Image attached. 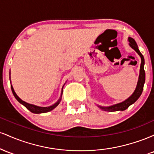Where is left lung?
Returning a JSON list of instances; mask_svg holds the SVG:
<instances>
[{"mask_svg":"<svg viewBox=\"0 0 154 154\" xmlns=\"http://www.w3.org/2000/svg\"><path fill=\"white\" fill-rule=\"evenodd\" d=\"M128 41L130 42V45L132 48H133L136 52L137 53V54L140 56L141 58V64H140V75H139V78L138 81H137V87H136L135 91L132 93V95L130 97H129L128 99H126L125 101L122 102V103L114 104L113 106H98V107H100V109H103L104 111H124L125 109H127L130 106V105L133 104L139 98V97L140 96V95L142 94L143 90V85L145 83V79H146V74H145L144 71V64H145V61H144V57L143 56L142 54L140 52L138 48H137V45L136 43L135 40L133 38H129Z\"/></svg>","mask_w":154,"mask_h":154,"instance_id":"obj_1","label":"left lung"}]
</instances>
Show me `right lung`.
<instances>
[{"label": "right lung", "instance_id": "add662e5", "mask_svg": "<svg viewBox=\"0 0 154 154\" xmlns=\"http://www.w3.org/2000/svg\"><path fill=\"white\" fill-rule=\"evenodd\" d=\"M11 88L12 93H13L16 99L18 100L19 103H22V105H24V106H25L26 109H28V110L30 111L31 112L34 113V114H42V113H46V112H48V111H52L53 109H55V108H56L58 105H59V103H60V101H61V95H62V91H61V98H59V100H58V101L56 102V103L53 104L52 106H50L41 107V106H38L33 105V104L28 103H26V102L24 101V100H22V99H21V98H19L18 95L16 94L14 90V88H13V87H12V85H11ZM62 90H63V88H62Z\"/></svg>", "mask_w": 154, "mask_h": 154}]
</instances>
